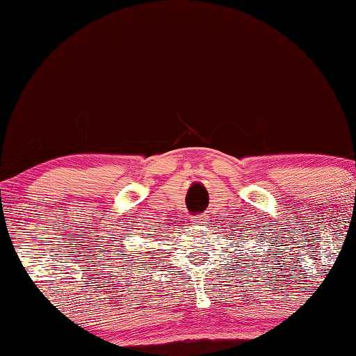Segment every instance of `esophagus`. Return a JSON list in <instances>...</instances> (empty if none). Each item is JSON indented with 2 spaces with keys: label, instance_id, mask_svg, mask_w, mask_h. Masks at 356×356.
<instances>
[{
  "label": "esophagus",
  "instance_id": "esophagus-1",
  "mask_svg": "<svg viewBox=\"0 0 356 356\" xmlns=\"http://www.w3.org/2000/svg\"><path fill=\"white\" fill-rule=\"evenodd\" d=\"M193 222H194V225H196V227H202V225H206V223H207V217L206 216H196V217H193Z\"/></svg>",
  "mask_w": 356,
  "mask_h": 356
}]
</instances>
